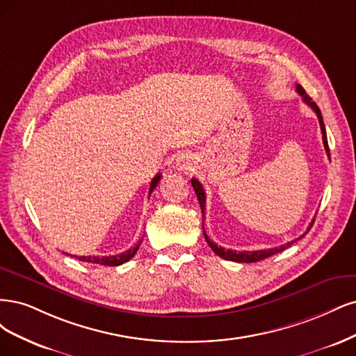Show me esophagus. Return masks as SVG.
Masks as SVG:
<instances>
[{
	"mask_svg": "<svg viewBox=\"0 0 356 356\" xmlns=\"http://www.w3.org/2000/svg\"><path fill=\"white\" fill-rule=\"evenodd\" d=\"M195 165H197V159H195V155L183 151L179 152L176 156V167L179 171H183V173H192L195 170Z\"/></svg>",
	"mask_w": 356,
	"mask_h": 356,
	"instance_id": "esophagus-1",
	"label": "esophagus"
}]
</instances>
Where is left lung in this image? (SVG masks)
<instances>
[{
	"mask_svg": "<svg viewBox=\"0 0 356 356\" xmlns=\"http://www.w3.org/2000/svg\"><path fill=\"white\" fill-rule=\"evenodd\" d=\"M296 90H297V93H299V95L302 96V99H303V102L306 103V105L311 106V108L314 109V112L316 113V117H318V120H319V127H321V133H323V142H324L325 152H327V155L330 156L328 140H327V133H325V125H324V121H323V115H321V111H319V108L316 106V103H315V102H314L311 97H309V96L306 95L305 88H303L300 84H297ZM191 181H192V186H193V191H195V193H197V198H198V201H200V205H201V211H202V217H204V211H205V191H204L202 185H201V183H200V180H197V179L193 177ZM314 222H315V219H312L311 225L307 226L306 232H305V234H303L300 238H303V236H305V235H306L309 231H311V227H312ZM202 232H204L205 241H207L209 245L211 247V250L214 251V253H216L217 256L222 257V259H225V260H231V261H239V263H254V261L263 260V259H266V257H270V256H273V254L281 253V251H284L285 248H289L290 245H293L297 239H300V238H297V239H293V241H290V243H286V244H284V245H281V247L268 248V250H256V251H245V250H244V251H236V250H229V248H223V247H220V245H217L216 243H213V241L209 238V235L205 234V231H204V226H202Z\"/></svg>",
	"mask_w": 356,
	"mask_h": 356,
	"instance_id": "8db88e82",
	"label": "left lung"
}]
</instances>
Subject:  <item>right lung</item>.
Returning a JSON list of instances; mask_svg holds the SVG:
<instances>
[{
  "mask_svg": "<svg viewBox=\"0 0 356 356\" xmlns=\"http://www.w3.org/2000/svg\"><path fill=\"white\" fill-rule=\"evenodd\" d=\"M161 180V175H156L152 181H151V188H149V197H151L152 191L156 188L158 181ZM142 244V239L137 243L133 248H129L127 251H124V253H120V254H115V256H78L76 259L81 260V261H88V263H96V265H103V266H120L122 265V263L129 261L136 253L137 250H139ZM66 254V253H65ZM70 256V254H67ZM75 257V256H74Z\"/></svg>",
  "mask_w": 356,
  "mask_h": 356,
  "instance_id": "add662e5",
  "label": "right lung"
}]
</instances>
